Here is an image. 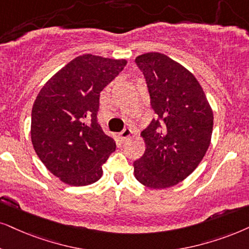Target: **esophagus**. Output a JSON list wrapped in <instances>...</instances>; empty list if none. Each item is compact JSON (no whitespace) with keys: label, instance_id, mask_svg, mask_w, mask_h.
<instances>
[{"label":"esophagus","instance_id":"1","mask_svg":"<svg viewBox=\"0 0 249 249\" xmlns=\"http://www.w3.org/2000/svg\"><path fill=\"white\" fill-rule=\"evenodd\" d=\"M132 134H133V132H132L131 128H124V130H123L121 133H119V135H121V138H122L123 140L127 139V138H130Z\"/></svg>","mask_w":249,"mask_h":249}]
</instances>
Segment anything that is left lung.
<instances>
[{"mask_svg": "<svg viewBox=\"0 0 249 249\" xmlns=\"http://www.w3.org/2000/svg\"><path fill=\"white\" fill-rule=\"evenodd\" d=\"M146 78L153 119L141 137L146 152L133 163L137 180L146 187L168 188L187 178L206 155L213 115L193 73L161 53L135 58Z\"/></svg>", "mask_w": 249, "mask_h": 249, "instance_id": "8db88e82", "label": "left lung"}]
</instances>
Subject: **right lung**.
I'll return each mask as SVG.
<instances>
[{
    "instance_id": "right-lung-1",
    "label": "right lung",
    "mask_w": 249,
    "mask_h": 249,
    "mask_svg": "<svg viewBox=\"0 0 249 249\" xmlns=\"http://www.w3.org/2000/svg\"><path fill=\"white\" fill-rule=\"evenodd\" d=\"M126 59L84 54L69 62L41 88L32 108L31 140L53 175L71 186L102 177L116 142L97 123L100 93Z\"/></svg>"
}]
</instances>
